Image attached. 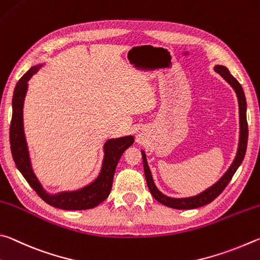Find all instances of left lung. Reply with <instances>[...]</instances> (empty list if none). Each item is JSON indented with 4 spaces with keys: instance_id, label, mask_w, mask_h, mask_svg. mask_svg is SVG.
I'll list each match as a JSON object with an SVG mask.
<instances>
[{
    "instance_id": "left-lung-1",
    "label": "left lung",
    "mask_w": 260,
    "mask_h": 260,
    "mask_svg": "<svg viewBox=\"0 0 260 260\" xmlns=\"http://www.w3.org/2000/svg\"><path fill=\"white\" fill-rule=\"evenodd\" d=\"M215 71L224 77V79L229 82L232 85V88L235 90L236 95H238L239 100V111H240V140H239V148L238 153H236V156L234 158L233 163H232L229 170L226 171V174L221 177V178L217 181L215 185H212L211 187L204 190L201 194L197 195V197L192 198H184V199H174L166 197L165 194H162L160 190L156 188L155 184L153 181V177L151 174V170H149L147 160H146V154L144 151H142L143 155V163H144V172L145 177H146L147 186L149 188V192L154 197V199L162 203L163 206L174 208V209H179V210H187V209H195L206 206V204L212 202L218 195H219L222 190L232 179V177L234 176L235 171L238 170L241 163H242L245 151H247V144H248V122H247V102H245V95L243 92V89L239 81L235 79V77L231 74L230 71L227 70L225 66L217 65L215 67Z\"/></svg>"
}]
</instances>
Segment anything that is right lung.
Segmentation results:
<instances>
[{
  "instance_id": "add662e5",
  "label": "right lung",
  "mask_w": 260,
  "mask_h": 260,
  "mask_svg": "<svg viewBox=\"0 0 260 260\" xmlns=\"http://www.w3.org/2000/svg\"><path fill=\"white\" fill-rule=\"evenodd\" d=\"M40 67L34 66L26 72L18 81L13 91L12 118L10 123V146L13 161L30 187L50 206L63 210H85L97 207L99 203L108 198L118 160L123 152L134 144L135 139L133 136H126V137L107 140L104 145L105 155L102 170L95 180L88 186L73 192H61L54 195L48 194L31 169L24 134V122H22V107H24V99L27 91V82L39 71Z\"/></svg>"
}]
</instances>
